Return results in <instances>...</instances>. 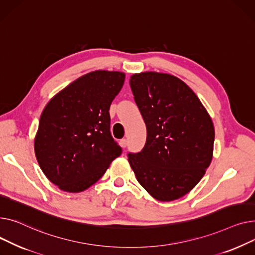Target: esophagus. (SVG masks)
I'll use <instances>...</instances> for the list:
<instances>
[{
	"label": "esophagus",
	"instance_id": "obj_1",
	"mask_svg": "<svg viewBox=\"0 0 255 255\" xmlns=\"http://www.w3.org/2000/svg\"><path fill=\"white\" fill-rule=\"evenodd\" d=\"M119 145H121V147H123V148H126L128 146V140L122 139L121 141H119Z\"/></svg>",
	"mask_w": 255,
	"mask_h": 255
}]
</instances>
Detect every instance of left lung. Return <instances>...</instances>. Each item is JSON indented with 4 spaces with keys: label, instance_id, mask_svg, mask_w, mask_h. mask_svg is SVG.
I'll return each instance as SVG.
<instances>
[{
    "label": "left lung",
    "instance_id": "8db88e82",
    "mask_svg": "<svg viewBox=\"0 0 255 255\" xmlns=\"http://www.w3.org/2000/svg\"><path fill=\"white\" fill-rule=\"evenodd\" d=\"M129 85L147 128L142 151L128 155L130 168L157 201L180 199L210 166L212 119L192 89L173 75L133 74Z\"/></svg>",
    "mask_w": 255,
    "mask_h": 255
}]
</instances>
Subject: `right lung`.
Returning <instances> with one entry per match:
<instances>
[{"label":"right lung","mask_w":255,"mask_h":255,"mask_svg":"<svg viewBox=\"0 0 255 255\" xmlns=\"http://www.w3.org/2000/svg\"><path fill=\"white\" fill-rule=\"evenodd\" d=\"M125 78L123 72H91L45 106L35 137V154L45 176L59 189H87L122 154V147L111 136L109 109Z\"/></svg>","instance_id":"obj_1"}]
</instances>
